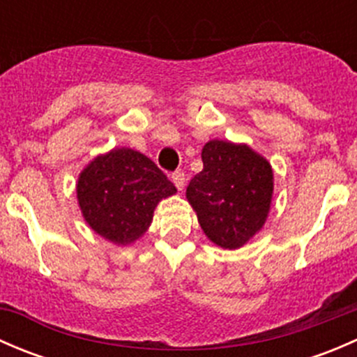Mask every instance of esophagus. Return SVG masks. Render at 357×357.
Listing matches in <instances>:
<instances>
[{"label": "esophagus", "mask_w": 357, "mask_h": 357, "mask_svg": "<svg viewBox=\"0 0 357 357\" xmlns=\"http://www.w3.org/2000/svg\"><path fill=\"white\" fill-rule=\"evenodd\" d=\"M172 183H174V186H176V188H178L179 192H181V190L185 188V185H186L185 172H181V171L174 172V174H172Z\"/></svg>", "instance_id": "obj_1"}]
</instances>
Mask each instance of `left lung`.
I'll list each match as a JSON object with an SVG mask.
<instances>
[{
    "label": "left lung",
    "instance_id": "left-lung-1",
    "mask_svg": "<svg viewBox=\"0 0 357 357\" xmlns=\"http://www.w3.org/2000/svg\"><path fill=\"white\" fill-rule=\"evenodd\" d=\"M204 169L190 181L186 200L205 236L235 250L257 235L273 202V167L245 145L211 139L202 149Z\"/></svg>",
    "mask_w": 357,
    "mask_h": 357
}]
</instances>
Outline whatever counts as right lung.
I'll list each match as a JSON object with an SVG mask.
<instances>
[{
  "label": "right lung",
  "mask_w": 357,
  "mask_h": 357,
  "mask_svg": "<svg viewBox=\"0 0 357 357\" xmlns=\"http://www.w3.org/2000/svg\"><path fill=\"white\" fill-rule=\"evenodd\" d=\"M178 192L167 176L142 152L112 149L81 171L77 204L89 228L115 245L145 235L158 202Z\"/></svg>",
  "instance_id": "right-lung-1"
}]
</instances>
